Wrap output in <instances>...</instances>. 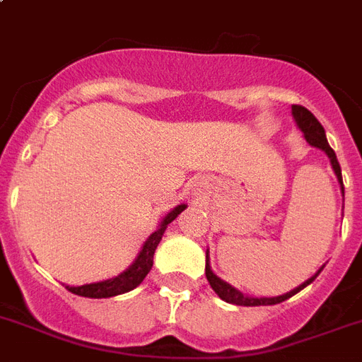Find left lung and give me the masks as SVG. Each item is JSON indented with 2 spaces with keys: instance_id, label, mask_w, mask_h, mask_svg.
Here are the masks:
<instances>
[{
  "instance_id": "1",
  "label": "left lung",
  "mask_w": 362,
  "mask_h": 362,
  "mask_svg": "<svg viewBox=\"0 0 362 362\" xmlns=\"http://www.w3.org/2000/svg\"><path fill=\"white\" fill-rule=\"evenodd\" d=\"M292 116H294L296 124H298V127L301 129V133H303V136H305L307 142H309L310 146H315V148L325 151V155L329 157L331 166H333V170H335V175L340 183V190H342V194H344V185H342V172H340V164H339V160H337L335 151L331 149L329 142H327V139H325V131H324V127H322L320 122L316 120L315 115H313L309 109H305V107H301V105H292ZM322 268L316 272L315 276L310 277V279H307L305 283H301L300 286H296L294 291L286 292V294L276 296V298H253V296L242 294V292L237 291L235 286H231L229 283L222 281V279H220V277H218L213 270H211V264H209V250H207V259H205V276H207L209 285L213 286V291L216 292V294L220 296L223 301H228V303H235V305H244V307L276 305V303H281V301L288 300V298H292L294 294H298L301 288H305L307 285H310V283L315 281L316 277H318V274L322 272Z\"/></svg>"
}]
</instances>
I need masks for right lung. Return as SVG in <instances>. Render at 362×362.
<instances>
[{"mask_svg": "<svg viewBox=\"0 0 362 362\" xmlns=\"http://www.w3.org/2000/svg\"><path fill=\"white\" fill-rule=\"evenodd\" d=\"M187 209L185 203L177 205L174 211H170L166 216L163 218L159 229L155 233L149 235L148 240L144 242V246L140 250L139 257L134 259V262L125 272H122L120 276L110 277V279H105V281H98V283H88V285H81V286H66L71 294L83 296V298H112V296L125 294V292L133 291L140 283L144 281V277L148 276V272L153 267V253L159 246L160 238H163L164 231L168 228L170 222H174L177 214H181Z\"/></svg>", "mask_w": 362, "mask_h": 362, "instance_id": "right-lung-1", "label": "right lung"}]
</instances>
